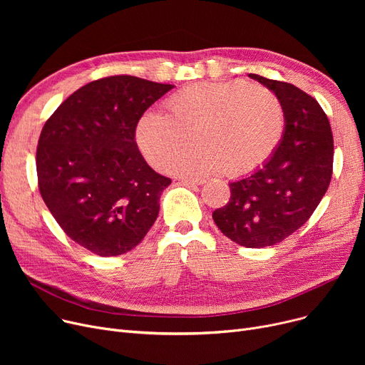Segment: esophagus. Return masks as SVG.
<instances>
[{
	"instance_id": "esophagus-1",
	"label": "esophagus",
	"mask_w": 365,
	"mask_h": 365,
	"mask_svg": "<svg viewBox=\"0 0 365 365\" xmlns=\"http://www.w3.org/2000/svg\"><path fill=\"white\" fill-rule=\"evenodd\" d=\"M182 183L187 185V186H200L204 183V180L202 179H182Z\"/></svg>"
}]
</instances>
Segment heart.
<instances>
[{"label":"heart","mask_w":365,"mask_h":365,"mask_svg":"<svg viewBox=\"0 0 365 365\" xmlns=\"http://www.w3.org/2000/svg\"><path fill=\"white\" fill-rule=\"evenodd\" d=\"M165 109L167 115L157 110L142 115L136 142L153 167L168 163L170 171L180 175L219 170L231 178L248 175L271 158L285 124L278 96L244 81L187 86L171 96ZM189 132L197 143L172 160Z\"/></svg>","instance_id":"b5f03b06"}]
</instances>
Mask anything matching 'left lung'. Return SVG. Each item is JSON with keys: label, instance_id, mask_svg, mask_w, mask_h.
<instances>
[{"label": "left lung", "instance_id": "obj_1", "mask_svg": "<svg viewBox=\"0 0 365 365\" xmlns=\"http://www.w3.org/2000/svg\"><path fill=\"white\" fill-rule=\"evenodd\" d=\"M278 96L284 133L275 152L250 176L229 183L231 200L213 220L234 242L262 248L285 240L308 220L333 173V133L319 103L293 84L248 73Z\"/></svg>", "mask_w": 365, "mask_h": 365}]
</instances>
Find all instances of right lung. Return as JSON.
Masks as SVG:
<instances>
[{"label": "right lung", "instance_id": "right-lung-1", "mask_svg": "<svg viewBox=\"0 0 365 365\" xmlns=\"http://www.w3.org/2000/svg\"><path fill=\"white\" fill-rule=\"evenodd\" d=\"M173 87L106 76L72 93L43 127L40 194L65 234L94 255L130 252L158 217L171 180L146 164L134 134L143 112Z\"/></svg>", "mask_w": 365, "mask_h": 365}]
</instances>
